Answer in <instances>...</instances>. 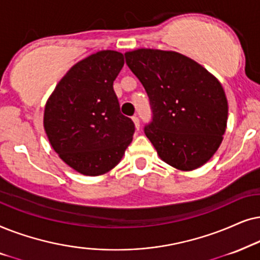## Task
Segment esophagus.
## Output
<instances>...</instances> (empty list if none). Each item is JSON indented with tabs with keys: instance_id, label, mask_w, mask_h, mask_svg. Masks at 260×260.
<instances>
[{
	"instance_id": "34e87169",
	"label": "esophagus",
	"mask_w": 260,
	"mask_h": 260,
	"mask_svg": "<svg viewBox=\"0 0 260 260\" xmlns=\"http://www.w3.org/2000/svg\"><path fill=\"white\" fill-rule=\"evenodd\" d=\"M132 120H133L134 124H136V128H137L138 131H139V128H140V121H139V117H138L137 115H134V116L132 117Z\"/></svg>"
}]
</instances>
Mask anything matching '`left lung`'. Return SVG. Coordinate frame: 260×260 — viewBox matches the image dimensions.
<instances>
[{
	"label": "left lung",
	"instance_id": "left-lung-1",
	"mask_svg": "<svg viewBox=\"0 0 260 260\" xmlns=\"http://www.w3.org/2000/svg\"><path fill=\"white\" fill-rule=\"evenodd\" d=\"M124 57L150 99L153 116L144 131L160 159L182 171L206 164L227 127L221 83L178 52L139 48Z\"/></svg>",
	"mask_w": 260,
	"mask_h": 260
}]
</instances>
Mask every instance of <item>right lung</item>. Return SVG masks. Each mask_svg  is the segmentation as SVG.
Returning a JSON list of instances; mask_svg holds the SVG:
<instances>
[{"label":"right lung","mask_w":260,"mask_h":260,"mask_svg":"<svg viewBox=\"0 0 260 260\" xmlns=\"http://www.w3.org/2000/svg\"><path fill=\"white\" fill-rule=\"evenodd\" d=\"M123 54L105 50L75 64L48 98L44 128L61 160L79 174L100 176L119 164L133 139V121L120 112L113 83Z\"/></svg>","instance_id":"1"}]
</instances>
